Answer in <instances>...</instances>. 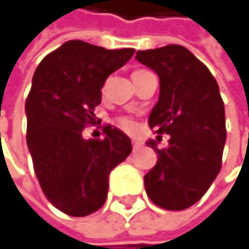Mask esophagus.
I'll return each mask as SVG.
<instances>
[{"instance_id":"1","label":"esophagus","mask_w":249,"mask_h":249,"mask_svg":"<svg viewBox=\"0 0 249 249\" xmlns=\"http://www.w3.org/2000/svg\"><path fill=\"white\" fill-rule=\"evenodd\" d=\"M141 145H142V142L140 140H132V148H134V151H137L138 148H141Z\"/></svg>"}]
</instances>
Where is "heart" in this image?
Segmentation results:
<instances>
[{"label":"heart","instance_id":"obj_1","mask_svg":"<svg viewBox=\"0 0 249 249\" xmlns=\"http://www.w3.org/2000/svg\"><path fill=\"white\" fill-rule=\"evenodd\" d=\"M118 123H120V125L124 128L125 131H132V129H134V126H135L134 123H132V120L125 118V117L124 118H120V120H118Z\"/></svg>","mask_w":249,"mask_h":249}]
</instances>
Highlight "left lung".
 I'll use <instances>...</instances> for the list:
<instances>
[{
	"label": "left lung",
	"mask_w": 249,
	"mask_h": 249,
	"mask_svg": "<svg viewBox=\"0 0 249 249\" xmlns=\"http://www.w3.org/2000/svg\"><path fill=\"white\" fill-rule=\"evenodd\" d=\"M135 59L160 78L148 124L170 135L162 149L155 140L147 142L158 161L144 177L145 191L155 205L181 211L199 201L219 174L227 140L224 102L210 70L185 47L137 51Z\"/></svg>",
	"instance_id": "obj_1"
}]
</instances>
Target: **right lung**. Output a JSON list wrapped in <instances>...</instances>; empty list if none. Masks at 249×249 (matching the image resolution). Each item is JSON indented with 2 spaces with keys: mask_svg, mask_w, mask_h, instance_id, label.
Returning a JSON list of instances; mask_svg holds the SVG:
<instances>
[{
  "mask_svg": "<svg viewBox=\"0 0 249 249\" xmlns=\"http://www.w3.org/2000/svg\"><path fill=\"white\" fill-rule=\"evenodd\" d=\"M135 50H105L84 41L64 42L36 67L25 102L27 145L47 199L71 216L98 211L109 172L131 154V140L105 125L102 138L82 137L94 123L105 79Z\"/></svg>",
  "mask_w": 249,
  "mask_h": 249,
  "instance_id": "add662e5",
  "label": "right lung"
}]
</instances>
